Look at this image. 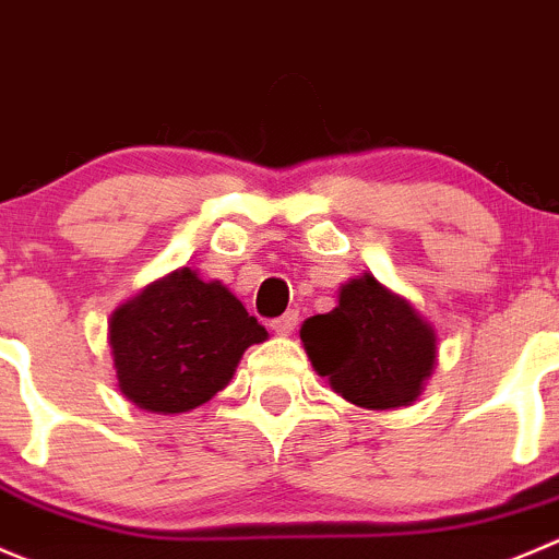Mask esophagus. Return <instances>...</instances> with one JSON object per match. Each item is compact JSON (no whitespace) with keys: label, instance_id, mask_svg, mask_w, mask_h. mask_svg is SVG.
<instances>
[{"label":"esophagus","instance_id":"1","mask_svg":"<svg viewBox=\"0 0 559 559\" xmlns=\"http://www.w3.org/2000/svg\"><path fill=\"white\" fill-rule=\"evenodd\" d=\"M295 324H297V311H286L284 317L273 319V322H270V328H273L278 335H289L292 330H295Z\"/></svg>","mask_w":559,"mask_h":559}]
</instances>
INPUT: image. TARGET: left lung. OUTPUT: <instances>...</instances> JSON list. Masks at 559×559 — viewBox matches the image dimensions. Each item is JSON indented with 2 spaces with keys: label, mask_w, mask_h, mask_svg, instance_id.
<instances>
[{
  "label": "left lung",
  "mask_w": 559,
  "mask_h": 559,
  "mask_svg": "<svg viewBox=\"0 0 559 559\" xmlns=\"http://www.w3.org/2000/svg\"><path fill=\"white\" fill-rule=\"evenodd\" d=\"M300 341L319 377L362 409L412 404L437 360L435 328L371 273L341 286L333 311L306 319Z\"/></svg>",
  "instance_id": "left-lung-1"
}]
</instances>
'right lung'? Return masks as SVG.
<instances>
[{
	"instance_id": "1",
	"label": "right lung",
	"mask_w": 559,
	"mask_h": 559,
	"mask_svg": "<svg viewBox=\"0 0 559 559\" xmlns=\"http://www.w3.org/2000/svg\"><path fill=\"white\" fill-rule=\"evenodd\" d=\"M267 330L221 281L191 267L153 281L108 319L117 384L158 415L191 412L229 384L242 352Z\"/></svg>"
}]
</instances>
